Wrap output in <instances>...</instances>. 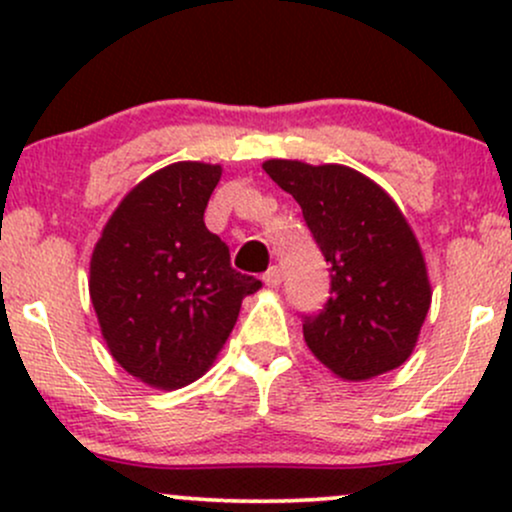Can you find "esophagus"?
I'll list each match as a JSON object with an SVG mask.
<instances>
[{
	"mask_svg": "<svg viewBox=\"0 0 512 512\" xmlns=\"http://www.w3.org/2000/svg\"><path fill=\"white\" fill-rule=\"evenodd\" d=\"M262 281L269 286V289H276L281 284V269L279 267H269L267 272L262 274Z\"/></svg>",
	"mask_w": 512,
	"mask_h": 512,
	"instance_id": "obj_1",
	"label": "esophagus"
}]
</instances>
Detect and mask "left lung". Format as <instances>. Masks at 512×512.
Wrapping results in <instances>:
<instances>
[{
    "label": "left lung",
    "instance_id": "left-lung-1",
    "mask_svg": "<svg viewBox=\"0 0 512 512\" xmlns=\"http://www.w3.org/2000/svg\"><path fill=\"white\" fill-rule=\"evenodd\" d=\"M262 168L301 204L317 248L330 262V298L303 315V337L344 380L395 370L414 351L431 308L419 240L380 185L354 168L272 158Z\"/></svg>",
    "mask_w": 512,
    "mask_h": 512
}]
</instances>
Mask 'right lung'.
Returning a JSON list of instances; mask_svg holds the SVG:
<instances>
[{"instance_id":"1","label":"right lung","mask_w":512,"mask_h":512,"mask_svg":"<svg viewBox=\"0 0 512 512\" xmlns=\"http://www.w3.org/2000/svg\"><path fill=\"white\" fill-rule=\"evenodd\" d=\"M221 166L180 161L139 182L105 223L91 255V303L110 354L156 390L207 373L262 286L231 267L228 245L204 226Z\"/></svg>"}]
</instances>
